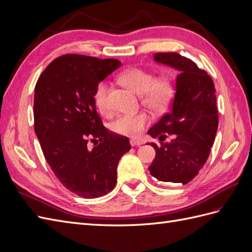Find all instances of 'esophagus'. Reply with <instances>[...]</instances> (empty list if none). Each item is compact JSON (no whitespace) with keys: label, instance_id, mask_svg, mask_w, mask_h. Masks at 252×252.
Masks as SVG:
<instances>
[{"label":"esophagus","instance_id":"esophagus-1","mask_svg":"<svg viewBox=\"0 0 252 252\" xmlns=\"http://www.w3.org/2000/svg\"><path fill=\"white\" fill-rule=\"evenodd\" d=\"M130 144H131V146H140V145H142L143 143L141 141H139V140L132 139V140H130Z\"/></svg>","mask_w":252,"mask_h":252}]
</instances>
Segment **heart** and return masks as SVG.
Instances as JSON below:
<instances>
[{"label": "heart", "mask_w": 252, "mask_h": 252, "mask_svg": "<svg viewBox=\"0 0 252 252\" xmlns=\"http://www.w3.org/2000/svg\"><path fill=\"white\" fill-rule=\"evenodd\" d=\"M119 80L133 93L142 95V103L151 110L161 111L170 103L174 93L173 82L169 75L164 74L156 78L151 72L142 68H129L122 72ZM108 84L100 82L94 90V103L96 108L103 114L110 111L108 104ZM150 122L147 113L121 114L112 123V130L118 134L139 136Z\"/></svg>", "instance_id": "heart-1"}]
</instances>
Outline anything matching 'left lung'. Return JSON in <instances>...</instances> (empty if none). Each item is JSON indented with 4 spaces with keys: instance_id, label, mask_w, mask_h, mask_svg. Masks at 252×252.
<instances>
[{
    "instance_id": "obj_1",
    "label": "left lung",
    "mask_w": 252,
    "mask_h": 252,
    "mask_svg": "<svg viewBox=\"0 0 252 252\" xmlns=\"http://www.w3.org/2000/svg\"><path fill=\"white\" fill-rule=\"evenodd\" d=\"M154 61L180 73L170 112L148 130L159 141L166 139V133L173 139L159 146L150 143L156 158L148 169L158 181L187 184L203 168L216 139L219 116L215 84L207 72L179 53H155Z\"/></svg>"
}]
</instances>
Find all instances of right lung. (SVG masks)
I'll return each mask as SVG.
<instances>
[{
    "label": "right lung",
    "mask_w": 252,
    "mask_h": 252,
    "mask_svg": "<svg viewBox=\"0 0 252 252\" xmlns=\"http://www.w3.org/2000/svg\"><path fill=\"white\" fill-rule=\"evenodd\" d=\"M122 65L118 60L65 55L46 67L34 88V131L59 181L86 199L114 188L128 138L106 129L96 112V85ZM96 141L93 150L88 141Z\"/></svg>",
    "instance_id": "right-lung-1"
}]
</instances>
